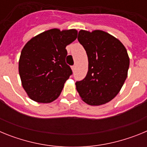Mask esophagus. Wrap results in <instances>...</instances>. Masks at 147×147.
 I'll list each match as a JSON object with an SVG mask.
<instances>
[{
	"mask_svg": "<svg viewBox=\"0 0 147 147\" xmlns=\"http://www.w3.org/2000/svg\"><path fill=\"white\" fill-rule=\"evenodd\" d=\"M71 69H72V71H75V69H76V65L72 66V67H71Z\"/></svg>",
	"mask_w": 147,
	"mask_h": 147,
	"instance_id": "1",
	"label": "esophagus"
}]
</instances>
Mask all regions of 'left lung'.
Segmentation results:
<instances>
[{"label": "left lung", "instance_id": "1", "mask_svg": "<svg viewBox=\"0 0 147 147\" xmlns=\"http://www.w3.org/2000/svg\"><path fill=\"white\" fill-rule=\"evenodd\" d=\"M78 40L86 51L88 71L76 87L83 102L92 106L113 99L127 77L129 58L119 39L102 30H80Z\"/></svg>", "mask_w": 147, "mask_h": 147}]
</instances>
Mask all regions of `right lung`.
<instances>
[{
  "label": "right lung",
  "mask_w": 147,
  "mask_h": 147,
  "mask_svg": "<svg viewBox=\"0 0 147 147\" xmlns=\"http://www.w3.org/2000/svg\"><path fill=\"white\" fill-rule=\"evenodd\" d=\"M77 30L51 28L32 37L23 48L18 70L28 96L39 103H51L59 96L72 74L65 62L67 45Z\"/></svg>",
  "instance_id": "obj_1"
}]
</instances>
